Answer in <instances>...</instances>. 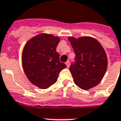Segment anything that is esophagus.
Wrapping results in <instances>:
<instances>
[{"label": "esophagus", "mask_w": 121, "mask_h": 121, "mask_svg": "<svg viewBox=\"0 0 121 121\" xmlns=\"http://www.w3.org/2000/svg\"><path fill=\"white\" fill-rule=\"evenodd\" d=\"M65 64L67 67H69V66H70V62H69V61H67L65 63Z\"/></svg>", "instance_id": "obj_1"}]
</instances>
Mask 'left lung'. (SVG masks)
Returning <instances> with one entry per match:
<instances>
[{
  "label": "left lung",
  "mask_w": 121,
  "mask_h": 121,
  "mask_svg": "<svg viewBox=\"0 0 121 121\" xmlns=\"http://www.w3.org/2000/svg\"><path fill=\"white\" fill-rule=\"evenodd\" d=\"M75 53V62L69 68L77 86L87 90L101 82L108 67L106 54L101 44L89 36L69 37Z\"/></svg>",
  "instance_id": "left-lung-1"
}]
</instances>
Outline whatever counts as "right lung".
<instances>
[{
	"mask_svg": "<svg viewBox=\"0 0 121 121\" xmlns=\"http://www.w3.org/2000/svg\"><path fill=\"white\" fill-rule=\"evenodd\" d=\"M59 37L40 34L28 41L22 53V65L29 81L40 89H47L56 82L59 74L67 67L56 52Z\"/></svg>",
	"mask_w": 121,
	"mask_h": 121,
	"instance_id": "add662e5",
	"label": "right lung"
}]
</instances>
